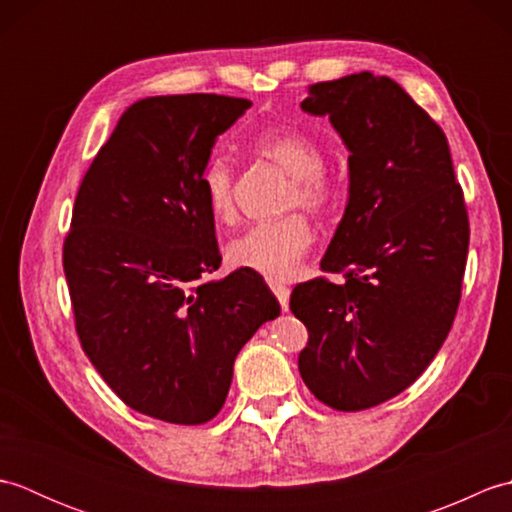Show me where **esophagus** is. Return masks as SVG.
Listing matches in <instances>:
<instances>
[{
  "mask_svg": "<svg viewBox=\"0 0 512 512\" xmlns=\"http://www.w3.org/2000/svg\"><path fill=\"white\" fill-rule=\"evenodd\" d=\"M270 290L275 292V297H277V301H279L281 310H288V301H290V288L281 286V284H270Z\"/></svg>",
  "mask_w": 512,
  "mask_h": 512,
  "instance_id": "esophagus-1",
  "label": "esophagus"
}]
</instances>
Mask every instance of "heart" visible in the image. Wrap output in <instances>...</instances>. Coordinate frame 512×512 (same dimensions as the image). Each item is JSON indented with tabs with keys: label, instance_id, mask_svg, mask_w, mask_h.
<instances>
[{
	"label": "heart",
	"instance_id": "1",
	"mask_svg": "<svg viewBox=\"0 0 512 512\" xmlns=\"http://www.w3.org/2000/svg\"><path fill=\"white\" fill-rule=\"evenodd\" d=\"M259 156L292 176L288 206H306L325 211L336 198L332 180L323 171V151L317 140L295 129H270L255 138ZM206 209L217 222H228L235 215V176L224 156H213L200 176ZM314 242V231L306 215L290 213L279 220L257 222L239 233L226 248L231 266L250 270L268 281H288L299 273L303 257Z\"/></svg>",
	"mask_w": 512,
	"mask_h": 512
}]
</instances>
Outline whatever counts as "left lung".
Instances as JSON below:
<instances>
[{"label":"left lung","mask_w":512,"mask_h":512,"mask_svg":"<svg viewBox=\"0 0 512 512\" xmlns=\"http://www.w3.org/2000/svg\"><path fill=\"white\" fill-rule=\"evenodd\" d=\"M301 110L328 116L350 151V195L317 277L292 290L308 328L303 383L325 405L361 411L398 396L453 325L469 215L440 125L389 76L314 83Z\"/></svg>","instance_id":"1"}]
</instances>
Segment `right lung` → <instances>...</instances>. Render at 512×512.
<instances>
[{
  "label": "right lung",
  "mask_w": 512,
  "mask_h": 512,
  "mask_svg": "<svg viewBox=\"0 0 512 512\" xmlns=\"http://www.w3.org/2000/svg\"><path fill=\"white\" fill-rule=\"evenodd\" d=\"M248 107L217 94L136 101L76 193L63 242L76 334L114 394L151 418H215L235 356L281 312L250 270L204 281L222 255L200 176Z\"/></svg>",
  "instance_id": "obj_1"
}]
</instances>
